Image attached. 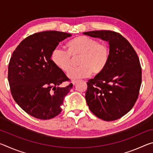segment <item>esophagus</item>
<instances>
[{"label": "esophagus", "instance_id": "1", "mask_svg": "<svg viewBox=\"0 0 153 153\" xmlns=\"http://www.w3.org/2000/svg\"><path fill=\"white\" fill-rule=\"evenodd\" d=\"M77 82V80H73V81L71 82V83H72V84H73V85H75V84H76Z\"/></svg>", "mask_w": 153, "mask_h": 153}]
</instances>
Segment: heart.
Listing matches in <instances>:
<instances>
[{"instance_id":"obj_1","label":"heart","mask_w":153,"mask_h":153,"mask_svg":"<svg viewBox=\"0 0 153 153\" xmlns=\"http://www.w3.org/2000/svg\"><path fill=\"white\" fill-rule=\"evenodd\" d=\"M67 51L55 48L51 54V61L55 66L64 72L72 66L71 56L80 57V66L67 73L71 79H79L90 76L92 74H99L107 67L110 57L108 45L98 42L94 38L79 36L66 43Z\"/></svg>"}]
</instances>
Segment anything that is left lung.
Instances as JSON below:
<instances>
[{"mask_svg":"<svg viewBox=\"0 0 153 153\" xmlns=\"http://www.w3.org/2000/svg\"><path fill=\"white\" fill-rule=\"evenodd\" d=\"M108 42L110 57L102 73L87 82L86 100L93 114L114 121L134 107L142 82V69L135 50L120 33L110 30L83 33Z\"/></svg>","mask_w":153,"mask_h":153,"instance_id":"1","label":"left lung"}]
</instances>
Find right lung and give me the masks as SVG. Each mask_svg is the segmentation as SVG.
Wrapping results in <instances>:
<instances>
[{
	"instance_id": "obj_1",
	"label": "right lung",
	"mask_w": 153,
	"mask_h": 153,
	"mask_svg": "<svg viewBox=\"0 0 153 153\" xmlns=\"http://www.w3.org/2000/svg\"><path fill=\"white\" fill-rule=\"evenodd\" d=\"M71 33L45 31L28 36L13 53L8 67V81L17 104L27 114L49 120L61 112V106L73 86L64 72L51 61V54Z\"/></svg>"
}]
</instances>
